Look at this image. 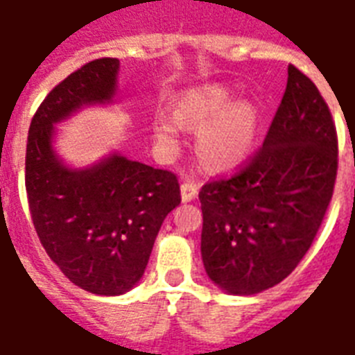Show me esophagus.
Wrapping results in <instances>:
<instances>
[{"label":"esophagus","mask_w":355,"mask_h":355,"mask_svg":"<svg viewBox=\"0 0 355 355\" xmlns=\"http://www.w3.org/2000/svg\"><path fill=\"white\" fill-rule=\"evenodd\" d=\"M180 195H182L184 202H191L199 195V186L193 182H182V186H180Z\"/></svg>","instance_id":"obj_1"}]
</instances>
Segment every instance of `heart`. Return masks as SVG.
Here are the masks:
<instances>
[{
  "mask_svg": "<svg viewBox=\"0 0 355 355\" xmlns=\"http://www.w3.org/2000/svg\"><path fill=\"white\" fill-rule=\"evenodd\" d=\"M184 127L199 128L197 153L216 171H232L252 156L259 134L258 110L221 83L193 86L178 97L175 116L158 114L153 134L162 155H177Z\"/></svg>",
  "mask_w": 355,
  "mask_h": 355,
  "instance_id": "obj_1",
  "label": "heart"
}]
</instances>
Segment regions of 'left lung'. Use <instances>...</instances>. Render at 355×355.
<instances>
[{"label": "left lung", "mask_w": 355, "mask_h": 355, "mask_svg": "<svg viewBox=\"0 0 355 355\" xmlns=\"http://www.w3.org/2000/svg\"><path fill=\"white\" fill-rule=\"evenodd\" d=\"M336 175L337 134L328 105L289 66L263 147L232 178L200 189V254L208 278L239 297L287 278L317 236Z\"/></svg>", "instance_id": "left-lung-1"}]
</instances>
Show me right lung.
Masks as SVG:
<instances>
[{
    "instance_id": "1",
    "label": "right lung",
    "mask_w": 355,
    "mask_h": 355,
    "mask_svg": "<svg viewBox=\"0 0 355 355\" xmlns=\"http://www.w3.org/2000/svg\"><path fill=\"white\" fill-rule=\"evenodd\" d=\"M118 58L68 75L31 121L25 188L42 245L69 282L118 297L138 286L162 223L180 205L177 177L112 150L85 167L57 153V125L90 107L116 105Z\"/></svg>"
}]
</instances>
